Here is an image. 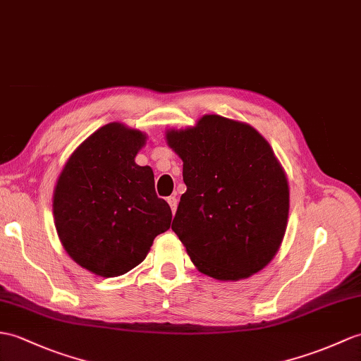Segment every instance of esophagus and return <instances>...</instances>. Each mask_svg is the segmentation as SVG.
<instances>
[{"instance_id":"34e87169","label":"esophagus","mask_w":361,"mask_h":361,"mask_svg":"<svg viewBox=\"0 0 361 361\" xmlns=\"http://www.w3.org/2000/svg\"><path fill=\"white\" fill-rule=\"evenodd\" d=\"M167 203H169V206H171V209H172V212L177 211V206H178V200H177V198H175V197H169V198H167Z\"/></svg>"}]
</instances>
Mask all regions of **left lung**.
Segmentation results:
<instances>
[{"label": "left lung", "instance_id": "obj_1", "mask_svg": "<svg viewBox=\"0 0 361 361\" xmlns=\"http://www.w3.org/2000/svg\"><path fill=\"white\" fill-rule=\"evenodd\" d=\"M166 138L183 160L188 188L172 231L192 263L223 281L262 271L281 245L289 214L288 180L269 142L220 115Z\"/></svg>", "mask_w": 361, "mask_h": 361}]
</instances>
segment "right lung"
Instances as JSON below:
<instances>
[{"mask_svg":"<svg viewBox=\"0 0 361 361\" xmlns=\"http://www.w3.org/2000/svg\"><path fill=\"white\" fill-rule=\"evenodd\" d=\"M145 141L140 130L106 124L75 150L56 181L58 237L75 262L97 275L129 272L171 228L172 211L155 194L152 169L135 163Z\"/></svg>","mask_w":361,"mask_h":361,"instance_id":"obj_1","label":"right lung"}]
</instances>
